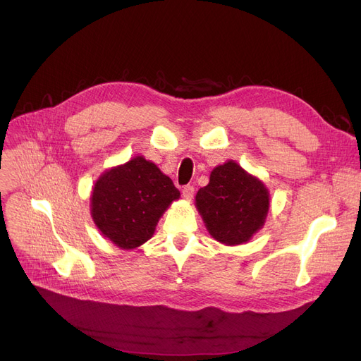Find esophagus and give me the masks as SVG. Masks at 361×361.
Returning a JSON list of instances; mask_svg holds the SVG:
<instances>
[{"label":"esophagus","mask_w":361,"mask_h":361,"mask_svg":"<svg viewBox=\"0 0 361 361\" xmlns=\"http://www.w3.org/2000/svg\"><path fill=\"white\" fill-rule=\"evenodd\" d=\"M193 195H195V187L193 185H185L183 188V197L187 199V200H192L193 199Z\"/></svg>","instance_id":"1"}]
</instances>
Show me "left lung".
<instances>
[{"instance_id": "left-lung-1", "label": "left lung", "mask_w": 361, "mask_h": 361, "mask_svg": "<svg viewBox=\"0 0 361 361\" xmlns=\"http://www.w3.org/2000/svg\"><path fill=\"white\" fill-rule=\"evenodd\" d=\"M196 206L211 235L224 244H241L262 228L269 193L235 162L216 166L209 184L196 195Z\"/></svg>"}]
</instances>
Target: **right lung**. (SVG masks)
I'll use <instances>...</instances> for the list:
<instances>
[{
	"label": "right lung",
	"instance_id": "right-lung-1",
	"mask_svg": "<svg viewBox=\"0 0 361 361\" xmlns=\"http://www.w3.org/2000/svg\"><path fill=\"white\" fill-rule=\"evenodd\" d=\"M178 197L173 180L155 164L137 157L106 171L97 181L92 216L106 238L130 250L152 237L169 203Z\"/></svg>",
	"mask_w": 361,
	"mask_h": 361
}]
</instances>
